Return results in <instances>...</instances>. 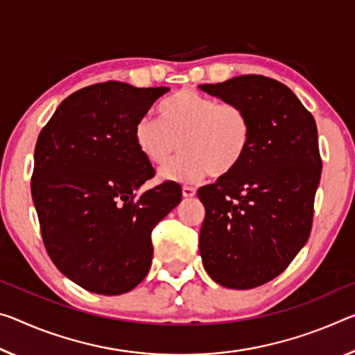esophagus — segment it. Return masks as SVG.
<instances>
[{
	"mask_svg": "<svg viewBox=\"0 0 355 355\" xmlns=\"http://www.w3.org/2000/svg\"><path fill=\"white\" fill-rule=\"evenodd\" d=\"M182 193H183V198H193V196H196V188H193V187H183Z\"/></svg>",
	"mask_w": 355,
	"mask_h": 355,
	"instance_id": "1",
	"label": "esophagus"
}]
</instances>
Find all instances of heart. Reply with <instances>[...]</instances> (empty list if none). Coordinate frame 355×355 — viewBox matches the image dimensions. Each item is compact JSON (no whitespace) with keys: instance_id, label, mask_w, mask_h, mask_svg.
Instances as JSON below:
<instances>
[{"instance_id":"b5f03b06","label":"heart","mask_w":355,"mask_h":355,"mask_svg":"<svg viewBox=\"0 0 355 355\" xmlns=\"http://www.w3.org/2000/svg\"><path fill=\"white\" fill-rule=\"evenodd\" d=\"M159 112L161 120L144 116L137 121L134 142L153 166L167 164L182 144L184 153L161 168V180L194 182L210 172L226 177L243 161L251 140L243 107L187 88L166 101Z\"/></svg>"}]
</instances>
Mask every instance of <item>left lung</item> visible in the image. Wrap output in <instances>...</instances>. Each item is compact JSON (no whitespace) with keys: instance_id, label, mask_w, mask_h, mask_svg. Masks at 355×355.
<instances>
[{"instance_id":"1","label":"left lung","mask_w":355,"mask_h":355,"mask_svg":"<svg viewBox=\"0 0 355 355\" xmlns=\"http://www.w3.org/2000/svg\"><path fill=\"white\" fill-rule=\"evenodd\" d=\"M200 89L243 107L251 123L240 166L198 191L202 262L224 288H257L289 267L311 232L322 171L316 121L270 77L246 74Z\"/></svg>"}]
</instances>
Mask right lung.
<instances>
[{
  "instance_id": "right-lung-1",
  "label": "right lung",
  "mask_w": 355,
  "mask_h": 355,
  "mask_svg": "<svg viewBox=\"0 0 355 355\" xmlns=\"http://www.w3.org/2000/svg\"><path fill=\"white\" fill-rule=\"evenodd\" d=\"M166 87L109 80L67 96L39 132L31 175L44 246L80 288L120 295L147 277L151 232L182 200L164 182L137 196L155 168L134 142V128Z\"/></svg>"
}]
</instances>
